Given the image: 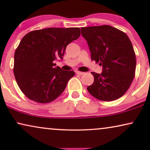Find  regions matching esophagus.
I'll list each match as a JSON object with an SVG mask.
<instances>
[{
	"mask_svg": "<svg viewBox=\"0 0 150 150\" xmlns=\"http://www.w3.org/2000/svg\"><path fill=\"white\" fill-rule=\"evenodd\" d=\"M76 74L78 75H83L84 72H82V71H76Z\"/></svg>",
	"mask_w": 150,
	"mask_h": 150,
	"instance_id": "1",
	"label": "esophagus"
}]
</instances>
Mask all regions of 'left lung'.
I'll list each match as a JSON object with an SVG mask.
<instances>
[{
  "instance_id": "obj_1",
  "label": "left lung",
  "mask_w": 150,
  "mask_h": 150,
  "mask_svg": "<svg viewBox=\"0 0 150 150\" xmlns=\"http://www.w3.org/2000/svg\"><path fill=\"white\" fill-rule=\"evenodd\" d=\"M91 59L102 65L101 74L91 72L94 82L87 91L102 101H112L124 95L135 76L136 55L124 32L108 25L81 28Z\"/></svg>"
}]
</instances>
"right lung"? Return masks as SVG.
I'll list each match as a JSON object with an SVG mask.
<instances>
[{
	"instance_id": "1",
	"label": "right lung",
	"mask_w": 150,
	"mask_h": 150,
	"mask_svg": "<svg viewBox=\"0 0 150 150\" xmlns=\"http://www.w3.org/2000/svg\"><path fill=\"white\" fill-rule=\"evenodd\" d=\"M81 35L79 27L48 28L28 33L14 54L13 74L22 93L38 103H49L59 97L74 71L54 67L66 47Z\"/></svg>"
}]
</instances>
